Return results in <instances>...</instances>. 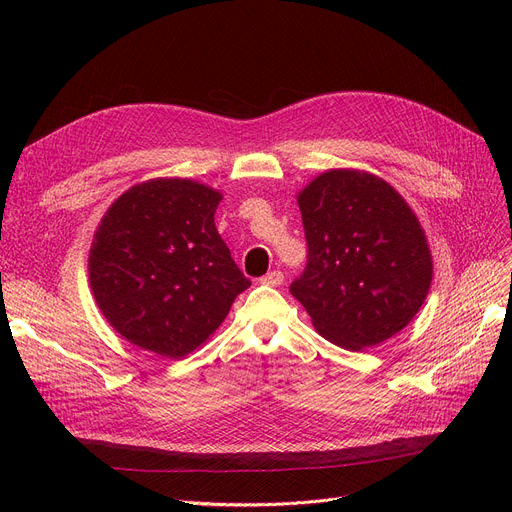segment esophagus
Returning a JSON list of instances; mask_svg holds the SVG:
<instances>
[{
    "label": "esophagus",
    "instance_id": "34e87169",
    "mask_svg": "<svg viewBox=\"0 0 512 512\" xmlns=\"http://www.w3.org/2000/svg\"><path fill=\"white\" fill-rule=\"evenodd\" d=\"M259 282L265 284V286H280V284L284 282V274H282L280 270H274V272H270V274H265Z\"/></svg>",
    "mask_w": 512,
    "mask_h": 512
}]
</instances>
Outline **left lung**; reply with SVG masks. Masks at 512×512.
<instances>
[{
	"mask_svg": "<svg viewBox=\"0 0 512 512\" xmlns=\"http://www.w3.org/2000/svg\"><path fill=\"white\" fill-rule=\"evenodd\" d=\"M305 272L290 284L315 330L361 351L405 328L432 284L417 215L394 188L359 170H330L299 193Z\"/></svg>",
	"mask_w": 512,
	"mask_h": 512,
	"instance_id": "1",
	"label": "left lung"
}]
</instances>
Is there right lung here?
Instances as JSON below:
<instances>
[{
	"mask_svg": "<svg viewBox=\"0 0 512 512\" xmlns=\"http://www.w3.org/2000/svg\"><path fill=\"white\" fill-rule=\"evenodd\" d=\"M222 195L186 178L132 186L107 209L89 253L93 297L128 342L166 359L193 353L251 286L218 234Z\"/></svg>",
	"mask_w": 512,
	"mask_h": 512,
	"instance_id": "add662e5",
	"label": "right lung"
}]
</instances>
